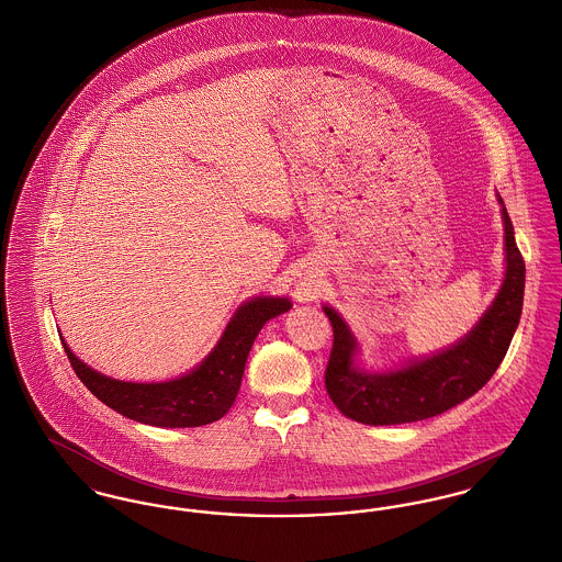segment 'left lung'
Wrapping results in <instances>:
<instances>
[{
	"instance_id": "obj_1",
	"label": "left lung",
	"mask_w": 562,
	"mask_h": 562,
	"mask_svg": "<svg viewBox=\"0 0 562 562\" xmlns=\"http://www.w3.org/2000/svg\"><path fill=\"white\" fill-rule=\"evenodd\" d=\"M503 203V201H501ZM507 271L505 282L475 329L460 342L397 372L366 374L352 368L355 338L345 321L325 307L334 327V346L325 370V389L346 417L368 426H395L430 419L483 387L507 355L518 329L526 267L503 207Z\"/></svg>"
}]
</instances>
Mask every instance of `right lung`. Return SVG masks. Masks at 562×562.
Listing matches in <instances>:
<instances>
[{"mask_svg": "<svg viewBox=\"0 0 562 562\" xmlns=\"http://www.w3.org/2000/svg\"><path fill=\"white\" fill-rule=\"evenodd\" d=\"M286 310H291V302L282 297H257L244 303L212 355L194 372L169 383L106 379L77 359L66 342L61 345L81 383L109 408L156 428H199L214 424L228 413L260 327Z\"/></svg>", "mask_w": 562, "mask_h": 562, "instance_id": "add662e5", "label": "right lung"}]
</instances>
